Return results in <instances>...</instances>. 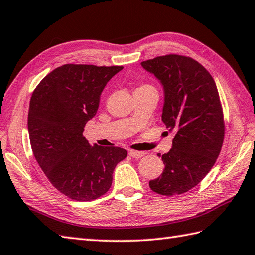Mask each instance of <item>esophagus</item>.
I'll return each mask as SVG.
<instances>
[{"mask_svg":"<svg viewBox=\"0 0 255 255\" xmlns=\"http://www.w3.org/2000/svg\"><path fill=\"white\" fill-rule=\"evenodd\" d=\"M145 154H146V152H144V151H136V150H129L128 151V155L131 156L132 158H136V159H138V158H142Z\"/></svg>","mask_w":255,"mask_h":255,"instance_id":"esophagus-1","label":"esophagus"}]
</instances>
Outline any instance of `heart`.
Masks as SVG:
<instances>
[{"mask_svg":"<svg viewBox=\"0 0 255 255\" xmlns=\"http://www.w3.org/2000/svg\"><path fill=\"white\" fill-rule=\"evenodd\" d=\"M147 87H150V86H146V85H145V86H140L139 88H137V89H140V88H147Z\"/></svg>","mask_w":255,"mask_h":255,"instance_id":"b5f03b06","label":"heart"}]
</instances>
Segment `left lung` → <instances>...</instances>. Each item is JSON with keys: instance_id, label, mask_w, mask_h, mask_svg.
Segmentation results:
<instances>
[{"instance_id": "obj_1", "label": "left lung", "mask_w": 255, "mask_h": 255, "mask_svg": "<svg viewBox=\"0 0 255 255\" xmlns=\"http://www.w3.org/2000/svg\"><path fill=\"white\" fill-rule=\"evenodd\" d=\"M163 90L161 120L174 134L167 154H158L162 174L149 181L161 195H178L193 189L213 168L225 134L223 110L212 75L199 62L169 54L140 63Z\"/></svg>"}]
</instances>
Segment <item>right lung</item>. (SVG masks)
<instances>
[{
  "instance_id": "right-lung-1",
  "label": "right lung",
  "mask_w": 255,
  "mask_h": 255,
  "mask_svg": "<svg viewBox=\"0 0 255 255\" xmlns=\"http://www.w3.org/2000/svg\"><path fill=\"white\" fill-rule=\"evenodd\" d=\"M122 69L65 64L49 73L32 93L28 133L33 156L54 188L72 200L104 195L116 166L128 155L120 147L92 146L83 135L107 83Z\"/></svg>"
}]
</instances>
